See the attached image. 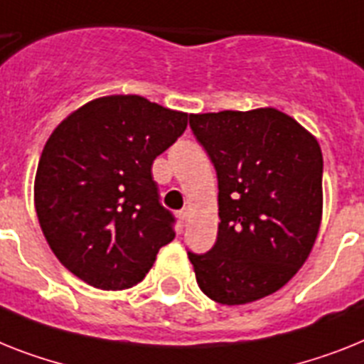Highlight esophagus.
I'll use <instances>...</instances> for the list:
<instances>
[{"instance_id": "esophagus-1", "label": "esophagus", "mask_w": 364, "mask_h": 364, "mask_svg": "<svg viewBox=\"0 0 364 364\" xmlns=\"http://www.w3.org/2000/svg\"><path fill=\"white\" fill-rule=\"evenodd\" d=\"M188 216H191V213H188L187 209H183V210H179V215H177V218H179V222H181V224L185 225L188 222Z\"/></svg>"}]
</instances>
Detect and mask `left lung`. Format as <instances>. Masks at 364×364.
Wrapping results in <instances>:
<instances>
[{
  "label": "left lung",
  "mask_w": 364,
  "mask_h": 364,
  "mask_svg": "<svg viewBox=\"0 0 364 364\" xmlns=\"http://www.w3.org/2000/svg\"><path fill=\"white\" fill-rule=\"evenodd\" d=\"M218 177V235L188 252L203 294L242 305L279 291L309 257L322 220V151L277 109L191 114Z\"/></svg>",
  "instance_id": "left-lung-1"
}]
</instances>
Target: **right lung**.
Listing matches in <instances>:
<instances>
[{"instance_id":"obj_1","label":"right lung","mask_w":364,"mask_h":364,"mask_svg":"<svg viewBox=\"0 0 364 364\" xmlns=\"http://www.w3.org/2000/svg\"><path fill=\"white\" fill-rule=\"evenodd\" d=\"M187 120L142 96H105L51 133L36 168L35 209L50 248L79 279L129 289L172 242L176 218L159 201L151 164Z\"/></svg>"}]
</instances>
